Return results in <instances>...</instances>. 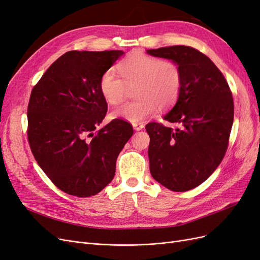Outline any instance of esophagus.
<instances>
[{"label":"esophagus","mask_w":260,"mask_h":260,"mask_svg":"<svg viewBox=\"0 0 260 260\" xmlns=\"http://www.w3.org/2000/svg\"><path fill=\"white\" fill-rule=\"evenodd\" d=\"M132 125H133V128H135L137 131L142 130L144 128V123L143 122H133Z\"/></svg>","instance_id":"34e87169"}]
</instances>
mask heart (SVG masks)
<instances>
[{"label": "heart", "mask_w": 260, "mask_h": 260, "mask_svg": "<svg viewBox=\"0 0 260 260\" xmlns=\"http://www.w3.org/2000/svg\"><path fill=\"white\" fill-rule=\"evenodd\" d=\"M118 73L108 69L100 78V92L107 103L120 104L127 96L128 86L136 85L135 102L117 107L114 118L130 122L142 121L154 115L158 107L176 103L182 85V73L176 61L133 51L117 65Z\"/></svg>", "instance_id": "obj_1"}]
</instances>
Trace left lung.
Masks as SVG:
<instances>
[{"label": "left lung", "mask_w": 260, "mask_h": 260, "mask_svg": "<svg viewBox=\"0 0 260 260\" xmlns=\"http://www.w3.org/2000/svg\"><path fill=\"white\" fill-rule=\"evenodd\" d=\"M147 53L176 61L182 73L177 103L164 117L180 127L172 129L160 122L145 125L149 170L169 190L185 192L202 184L223 159L233 124L232 92L210 58L191 46Z\"/></svg>", "instance_id": "obj_1"}]
</instances>
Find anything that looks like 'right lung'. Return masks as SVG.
I'll list each match as a JSON object with an SVG mask.
<instances>
[{
	"label": "right lung",
	"mask_w": 260,
	"mask_h": 260,
	"mask_svg": "<svg viewBox=\"0 0 260 260\" xmlns=\"http://www.w3.org/2000/svg\"><path fill=\"white\" fill-rule=\"evenodd\" d=\"M122 51H69L34 86L28 104V142L44 174L59 190L89 198L111 183L117 157L133 135L131 123L112 120L100 78Z\"/></svg>",
	"instance_id": "obj_1"
}]
</instances>
